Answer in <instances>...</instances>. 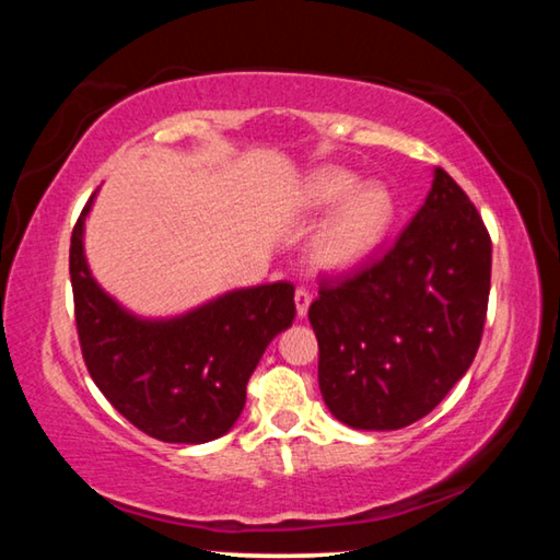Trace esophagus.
<instances>
[{
    "instance_id": "1",
    "label": "esophagus",
    "mask_w": 560,
    "mask_h": 560,
    "mask_svg": "<svg viewBox=\"0 0 560 560\" xmlns=\"http://www.w3.org/2000/svg\"><path fill=\"white\" fill-rule=\"evenodd\" d=\"M293 299H296V311H299V316L303 318V316L308 314V306H311V291L299 287L296 289V296H293Z\"/></svg>"
}]
</instances>
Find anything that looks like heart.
<instances>
[{"mask_svg":"<svg viewBox=\"0 0 560 560\" xmlns=\"http://www.w3.org/2000/svg\"><path fill=\"white\" fill-rule=\"evenodd\" d=\"M355 177L346 170H320L301 189L303 210H328L314 246V261L324 269H353L371 254L393 222V197L383 185L368 183L355 190Z\"/></svg>","mask_w":560,"mask_h":560,"instance_id":"1","label":"heart"}]
</instances>
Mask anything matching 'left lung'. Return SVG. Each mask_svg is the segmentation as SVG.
Returning a JSON list of instances; mask_svg holds the SVG:
<instances>
[{"label": "left lung", "mask_w": 560, "mask_h": 560, "mask_svg": "<svg viewBox=\"0 0 560 560\" xmlns=\"http://www.w3.org/2000/svg\"><path fill=\"white\" fill-rule=\"evenodd\" d=\"M489 287L487 226L438 167L383 257L320 281L308 320L328 410L355 430H400L432 412L477 355Z\"/></svg>", "instance_id": "left-lung-1"}]
</instances>
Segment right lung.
I'll use <instances>...</instances> for the list:
<instances>
[{
    "label": "right lung",
    "mask_w": 560,
    "mask_h": 560,
    "mask_svg": "<svg viewBox=\"0 0 560 560\" xmlns=\"http://www.w3.org/2000/svg\"><path fill=\"white\" fill-rule=\"evenodd\" d=\"M83 207L71 232L69 271L79 343L106 400L160 442L202 444L230 432L264 350L296 318L293 283L230 291L185 316L145 320L120 308L83 257Z\"/></svg>",
    "instance_id": "right-lung-1"
}]
</instances>
